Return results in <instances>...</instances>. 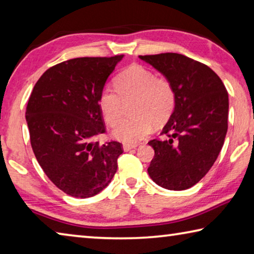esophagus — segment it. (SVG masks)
Returning <instances> with one entry per match:
<instances>
[{"label":"esophagus","mask_w":254,"mask_h":254,"mask_svg":"<svg viewBox=\"0 0 254 254\" xmlns=\"http://www.w3.org/2000/svg\"><path fill=\"white\" fill-rule=\"evenodd\" d=\"M135 148H136V144H128V143L123 144V150H124V151H130V150L135 149Z\"/></svg>","instance_id":"1"}]
</instances>
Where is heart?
<instances>
[{
  "label": "heart",
  "mask_w": 254,
  "mask_h": 254,
  "mask_svg": "<svg viewBox=\"0 0 254 254\" xmlns=\"http://www.w3.org/2000/svg\"><path fill=\"white\" fill-rule=\"evenodd\" d=\"M133 117L114 128L113 135L126 143H135L154 127H161L173 115L177 93L169 78L156 76L140 65L124 69L117 78V88L105 87L100 95V109L105 121L115 127L123 118L126 103Z\"/></svg>",
  "instance_id": "1"
}]
</instances>
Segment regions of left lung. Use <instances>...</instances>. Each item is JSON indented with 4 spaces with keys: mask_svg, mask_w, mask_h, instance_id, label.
Listing matches in <instances>:
<instances>
[{
    "mask_svg": "<svg viewBox=\"0 0 254 254\" xmlns=\"http://www.w3.org/2000/svg\"><path fill=\"white\" fill-rule=\"evenodd\" d=\"M169 78L177 93L173 115L162 128L165 140L149 141L154 150L148 174L169 190L194 186L212 168L227 132L229 95L208 66L186 56H139Z\"/></svg>",
    "mask_w": 254,
    "mask_h": 254,
    "instance_id": "obj_1",
    "label": "left lung"
}]
</instances>
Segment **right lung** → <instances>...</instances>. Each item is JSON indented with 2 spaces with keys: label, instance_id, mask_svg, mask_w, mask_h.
Masks as SVG:
<instances>
[{
  "label": "right lung",
  "instance_id": "1",
  "mask_svg": "<svg viewBox=\"0 0 254 254\" xmlns=\"http://www.w3.org/2000/svg\"><path fill=\"white\" fill-rule=\"evenodd\" d=\"M122 58L66 60L46 70L30 95L25 119L33 153L47 177L69 196L96 195L117 173L122 144L95 139L106 132L100 95Z\"/></svg>",
  "mask_w": 254,
  "mask_h": 254
}]
</instances>
